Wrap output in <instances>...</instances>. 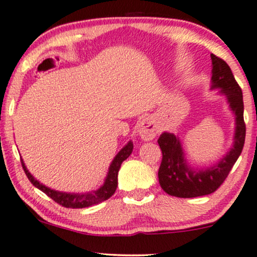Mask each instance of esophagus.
Listing matches in <instances>:
<instances>
[{
	"mask_svg": "<svg viewBox=\"0 0 257 257\" xmlns=\"http://www.w3.org/2000/svg\"><path fill=\"white\" fill-rule=\"evenodd\" d=\"M137 132L143 141H153L158 134V128L156 123L151 118H145L141 120L137 126Z\"/></svg>",
	"mask_w": 257,
	"mask_h": 257,
	"instance_id": "1",
	"label": "esophagus"
}]
</instances>
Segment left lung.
I'll use <instances>...</instances> for the list:
<instances>
[{
  "label": "left lung",
  "instance_id": "8db88e82",
  "mask_svg": "<svg viewBox=\"0 0 257 257\" xmlns=\"http://www.w3.org/2000/svg\"><path fill=\"white\" fill-rule=\"evenodd\" d=\"M211 58L212 88H220V93L226 95L227 102L236 115L235 143L230 153L216 166L195 172L187 167L179 138L167 132L161 135L157 141L162 150L158 180L164 192L177 198H196L216 192L225 181L244 147L245 122L243 118L244 104L242 89L226 62L213 53Z\"/></svg>",
  "mask_w": 257,
  "mask_h": 257
}]
</instances>
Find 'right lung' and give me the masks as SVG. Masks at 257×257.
Wrapping results in <instances>:
<instances>
[{
    "mask_svg": "<svg viewBox=\"0 0 257 257\" xmlns=\"http://www.w3.org/2000/svg\"><path fill=\"white\" fill-rule=\"evenodd\" d=\"M134 150V144L132 142L123 147L121 150L119 151L115 158L113 160L112 164H110L108 175L106 177V181H104L103 186L100 187L97 191L90 192V193H83V194H75V193H63L58 191H53L51 188H47L46 186L41 185L39 181H37L33 176L31 175V173L26 169L24 161L21 160L22 168H24L25 174L28 177L31 183L33 186H36L37 188H39L41 192H44L47 196L52 199L53 201H56L57 204L64 206L68 208H83V207H89V206H94L96 204H100L107 199H109L110 196L114 194L116 187H118V173L120 169V166L123 161L127 158L130 155L132 154Z\"/></svg>",
    "mask_w": 257,
    "mask_h": 257,
    "instance_id": "1",
    "label": "right lung"
}]
</instances>
